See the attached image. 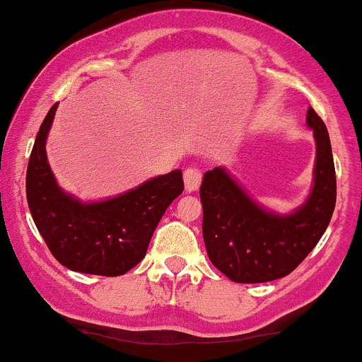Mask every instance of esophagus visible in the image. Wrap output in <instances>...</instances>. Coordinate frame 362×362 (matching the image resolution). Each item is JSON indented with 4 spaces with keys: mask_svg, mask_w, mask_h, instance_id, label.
Listing matches in <instances>:
<instances>
[{
    "mask_svg": "<svg viewBox=\"0 0 362 362\" xmlns=\"http://www.w3.org/2000/svg\"><path fill=\"white\" fill-rule=\"evenodd\" d=\"M182 180H185L186 192H197L198 186H200L202 182V170L197 169V167H188V169L185 170V174H182Z\"/></svg>",
    "mask_w": 362,
    "mask_h": 362,
    "instance_id": "34e87169",
    "label": "esophagus"
}]
</instances>
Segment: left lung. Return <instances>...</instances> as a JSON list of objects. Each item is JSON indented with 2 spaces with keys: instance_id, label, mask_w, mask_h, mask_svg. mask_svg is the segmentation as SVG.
Listing matches in <instances>:
<instances>
[{
  "instance_id": "left-lung-1",
  "label": "left lung",
  "mask_w": 362,
  "mask_h": 362,
  "mask_svg": "<svg viewBox=\"0 0 362 362\" xmlns=\"http://www.w3.org/2000/svg\"><path fill=\"white\" fill-rule=\"evenodd\" d=\"M307 124L316 136L314 186L305 204L290 216L259 207L223 167L205 173L200 188L205 248L231 281L266 283L290 274L328 228L337 202L332 143L314 108L307 110Z\"/></svg>"
}]
</instances>
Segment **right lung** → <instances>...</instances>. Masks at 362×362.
<instances>
[{
  "mask_svg": "<svg viewBox=\"0 0 362 362\" xmlns=\"http://www.w3.org/2000/svg\"><path fill=\"white\" fill-rule=\"evenodd\" d=\"M57 107L42 120L27 165V204L37 231L53 257L69 269L98 276L127 273L145 257L155 228L185 189L181 170L110 200L81 204L58 188L46 158V136Z\"/></svg>",
  "mask_w": 362,
  "mask_h": 362,
  "instance_id": "right-lung-1",
  "label": "right lung"
}]
</instances>
